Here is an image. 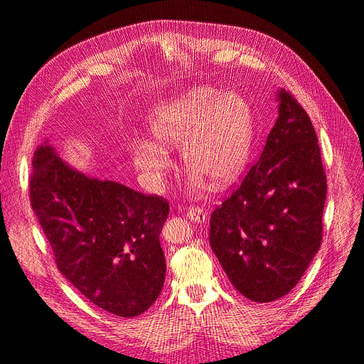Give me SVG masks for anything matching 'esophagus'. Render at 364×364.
Wrapping results in <instances>:
<instances>
[{"mask_svg":"<svg viewBox=\"0 0 364 364\" xmlns=\"http://www.w3.org/2000/svg\"><path fill=\"white\" fill-rule=\"evenodd\" d=\"M206 215H208V213L200 206H190L188 209H186V217L193 220V222H200L202 223V222H205Z\"/></svg>","mask_w":364,"mask_h":364,"instance_id":"1","label":"esophagus"}]
</instances>
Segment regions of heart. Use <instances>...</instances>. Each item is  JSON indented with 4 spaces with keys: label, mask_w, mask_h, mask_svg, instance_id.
<instances>
[{
    "label": "heart",
    "mask_w": 364,
    "mask_h": 364,
    "mask_svg": "<svg viewBox=\"0 0 364 364\" xmlns=\"http://www.w3.org/2000/svg\"><path fill=\"white\" fill-rule=\"evenodd\" d=\"M153 139L138 141L132 159L151 185H161L171 167L165 150L182 146V158L215 186L234 182L243 170L250 146L252 119L247 103L237 94L196 87L159 105L149 117Z\"/></svg>",
    "instance_id": "obj_1"
}]
</instances>
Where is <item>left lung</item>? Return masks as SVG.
Segmentation results:
<instances>
[{
	"mask_svg": "<svg viewBox=\"0 0 364 364\" xmlns=\"http://www.w3.org/2000/svg\"><path fill=\"white\" fill-rule=\"evenodd\" d=\"M259 159L209 220V245L234 287L272 302L299 282L322 243L326 174L310 117L284 90Z\"/></svg>",
	"mask_w": 364,
	"mask_h": 364,
	"instance_id": "8db88e82",
	"label": "left lung"
}]
</instances>
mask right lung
Segmentation results:
<instances>
[{
	"instance_id": "right-lung-1",
	"label": "right lung",
	"mask_w": 364,
	"mask_h": 364,
	"mask_svg": "<svg viewBox=\"0 0 364 364\" xmlns=\"http://www.w3.org/2000/svg\"><path fill=\"white\" fill-rule=\"evenodd\" d=\"M31 165L30 205L63 277L107 313H144L165 279L159 234L168 202L87 178L47 144L35 151Z\"/></svg>"
}]
</instances>
